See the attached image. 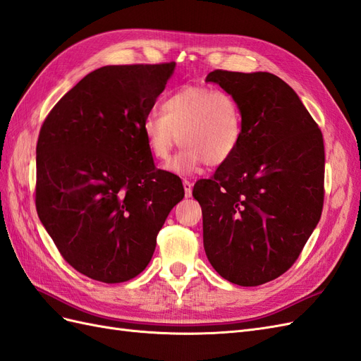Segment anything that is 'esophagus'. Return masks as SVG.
Instances as JSON below:
<instances>
[{
  "label": "esophagus",
  "mask_w": 361,
  "mask_h": 361,
  "mask_svg": "<svg viewBox=\"0 0 361 361\" xmlns=\"http://www.w3.org/2000/svg\"><path fill=\"white\" fill-rule=\"evenodd\" d=\"M192 186L193 184L189 181V180H183V188H184V195H186V198L192 197Z\"/></svg>",
  "instance_id": "34e87169"
}]
</instances>
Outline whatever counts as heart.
<instances>
[{"label":"heart","instance_id":"obj_1","mask_svg":"<svg viewBox=\"0 0 361 361\" xmlns=\"http://www.w3.org/2000/svg\"><path fill=\"white\" fill-rule=\"evenodd\" d=\"M142 131L151 155L168 161L177 145L186 146L168 168L184 173L198 166L227 163L244 137V114L239 100L226 90L184 85L161 104V114L149 113Z\"/></svg>","mask_w":361,"mask_h":361}]
</instances>
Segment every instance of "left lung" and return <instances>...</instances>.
<instances>
[{
  "mask_svg": "<svg viewBox=\"0 0 361 361\" xmlns=\"http://www.w3.org/2000/svg\"><path fill=\"white\" fill-rule=\"evenodd\" d=\"M206 82L243 106L238 151L193 186L212 267L228 282L256 286L298 261L325 197V146L299 96L271 73L215 70Z\"/></svg>",
  "mask_w": 361,
  "mask_h": 361,
  "instance_id": "1",
  "label": "left lung"
}]
</instances>
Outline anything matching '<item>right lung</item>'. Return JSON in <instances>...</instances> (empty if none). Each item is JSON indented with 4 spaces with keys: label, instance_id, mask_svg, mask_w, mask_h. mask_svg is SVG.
I'll use <instances>...</instances> for the list:
<instances>
[{
    "label": "right lung",
    "instance_id": "obj_1",
    "mask_svg": "<svg viewBox=\"0 0 361 361\" xmlns=\"http://www.w3.org/2000/svg\"><path fill=\"white\" fill-rule=\"evenodd\" d=\"M173 68L175 62L97 68L41 126L36 212L63 259L94 281L140 274L184 197L177 175L155 168L142 131Z\"/></svg>",
    "mask_w": 361,
    "mask_h": 361
}]
</instances>
